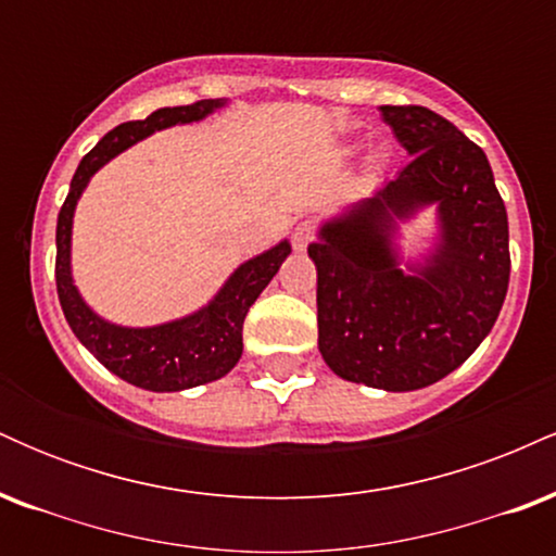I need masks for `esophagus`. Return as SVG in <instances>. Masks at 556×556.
Wrapping results in <instances>:
<instances>
[{"label":"esophagus","instance_id":"1","mask_svg":"<svg viewBox=\"0 0 556 556\" xmlns=\"http://www.w3.org/2000/svg\"><path fill=\"white\" fill-rule=\"evenodd\" d=\"M311 242H314V229H311V225H298L295 232H292V248L295 251H305Z\"/></svg>","mask_w":556,"mask_h":556}]
</instances>
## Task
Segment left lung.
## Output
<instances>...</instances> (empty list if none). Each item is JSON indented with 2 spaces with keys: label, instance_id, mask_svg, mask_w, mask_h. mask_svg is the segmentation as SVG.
I'll return each instance as SVG.
<instances>
[{
  "label": "left lung",
  "instance_id": "obj_1",
  "mask_svg": "<svg viewBox=\"0 0 556 556\" xmlns=\"http://www.w3.org/2000/svg\"><path fill=\"white\" fill-rule=\"evenodd\" d=\"M410 164L318 227V350L337 376L413 392L460 368L486 340L509 285L507 208L481 149L426 106H379ZM438 240L420 262L396 232L424 207ZM406 266L402 267L401 264Z\"/></svg>",
  "mask_w": 556,
  "mask_h": 556
}]
</instances>
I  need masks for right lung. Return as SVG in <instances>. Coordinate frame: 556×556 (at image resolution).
<instances>
[{
	"mask_svg": "<svg viewBox=\"0 0 556 556\" xmlns=\"http://www.w3.org/2000/svg\"><path fill=\"white\" fill-rule=\"evenodd\" d=\"M227 106V99H203L188 106H164L146 119L123 123L106 132L83 156L75 169L70 193L56 219V295L65 318L83 348L104 368L127 384L149 392H182L222 379L242 355V321L264 287L271 282L282 261L290 256V242L279 240L269 251L248 258L227 277L219 292L203 308L156 324V327H119L101 318L80 295L73 279V216L83 190L110 159L123 154L138 140L175 125L201 123Z\"/></svg>",
	"mask_w": 556,
	"mask_h": 556,
	"instance_id": "obj_1",
	"label": "right lung"
}]
</instances>
